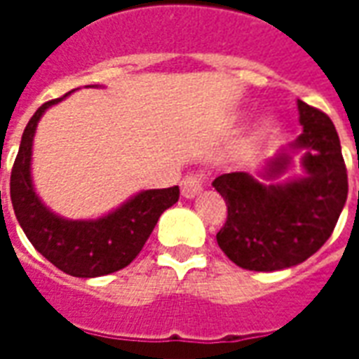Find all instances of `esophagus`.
<instances>
[{
    "label": "esophagus",
    "mask_w": 359,
    "mask_h": 359,
    "mask_svg": "<svg viewBox=\"0 0 359 359\" xmlns=\"http://www.w3.org/2000/svg\"><path fill=\"white\" fill-rule=\"evenodd\" d=\"M203 182H205V177L202 172H190L184 179L180 180V192L184 198H196V196L202 192Z\"/></svg>",
    "instance_id": "34e87169"
}]
</instances>
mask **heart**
<instances>
[{"instance_id": "heart-1", "label": "heart", "mask_w": 359, "mask_h": 359, "mask_svg": "<svg viewBox=\"0 0 359 359\" xmlns=\"http://www.w3.org/2000/svg\"><path fill=\"white\" fill-rule=\"evenodd\" d=\"M275 134V123L269 121V118H265L262 121L259 125L256 126V130H254V136H252V140H250V149L257 148V146H262L264 142H267Z\"/></svg>"}]
</instances>
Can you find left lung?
<instances>
[{"mask_svg":"<svg viewBox=\"0 0 359 359\" xmlns=\"http://www.w3.org/2000/svg\"><path fill=\"white\" fill-rule=\"evenodd\" d=\"M298 111L304 133L290 148L306 149L304 179L264 184L238 171L213 180L226 203L217 244L242 269L278 271L306 262L329 241L346 203L348 175L337 128L323 111L300 100ZM288 163L290 157L278 154L262 177H278Z\"/></svg>","mask_w":359,"mask_h":359,"instance_id":"8db88e82","label":"left lung"}]
</instances>
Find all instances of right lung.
I'll use <instances>...</instances> for the list:
<instances>
[{"label": "right lung", "mask_w": 359, "mask_h": 359, "mask_svg": "<svg viewBox=\"0 0 359 359\" xmlns=\"http://www.w3.org/2000/svg\"><path fill=\"white\" fill-rule=\"evenodd\" d=\"M63 97L40 105L22 133L11 171L13 210L32 246L57 269L73 277H102L123 269L140 254L157 219L179 202V187L144 190L94 221H69L51 213L32 187L30 157L38 121L43 111Z\"/></svg>", "instance_id": "obj_1"}]
</instances>
